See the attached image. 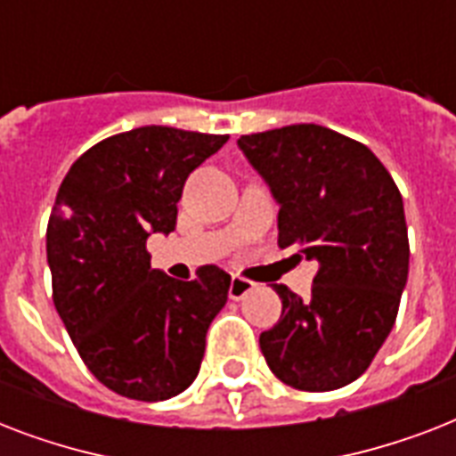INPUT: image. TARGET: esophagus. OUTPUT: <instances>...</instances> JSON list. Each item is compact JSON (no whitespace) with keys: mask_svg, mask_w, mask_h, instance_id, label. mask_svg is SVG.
Masks as SVG:
<instances>
[{"mask_svg":"<svg viewBox=\"0 0 456 456\" xmlns=\"http://www.w3.org/2000/svg\"><path fill=\"white\" fill-rule=\"evenodd\" d=\"M253 289H256V284H253V281H248V279L232 277V284H229V298L241 300L243 296H248Z\"/></svg>","mask_w":456,"mask_h":456,"instance_id":"34e87169","label":"esophagus"}]
</instances>
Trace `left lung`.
Segmentation results:
<instances>
[{"label":"left lung","instance_id":"1","mask_svg":"<svg viewBox=\"0 0 456 456\" xmlns=\"http://www.w3.org/2000/svg\"><path fill=\"white\" fill-rule=\"evenodd\" d=\"M279 203V246L317 260L310 298L274 284L281 317L260 333L279 381L310 393L360 379L395 324L410 272L400 189L367 146L322 125L243 134Z\"/></svg>","mask_w":456,"mask_h":456}]
</instances>
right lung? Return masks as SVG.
<instances>
[{"label": "right lung", "instance_id": "add662e5", "mask_svg": "<svg viewBox=\"0 0 456 456\" xmlns=\"http://www.w3.org/2000/svg\"><path fill=\"white\" fill-rule=\"evenodd\" d=\"M227 139L146 125L94 144L61 182L46 224L53 305L82 362L118 395L158 403L199 376L232 277L206 265L177 281L151 270L146 239L175 229L186 177Z\"/></svg>", "mask_w": 456, "mask_h": 456}]
</instances>
